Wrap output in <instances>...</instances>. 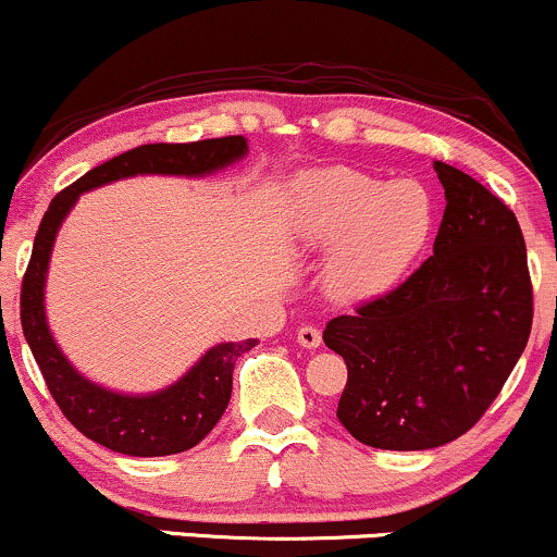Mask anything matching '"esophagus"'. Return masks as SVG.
<instances>
[{"label":"esophagus","mask_w":557,"mask_h":557,"mask_svg":"<svg viewBox=\"0 0 557 557\" xmlns=\"http://www.w3.org/2000/svg\"><path fill=\"white\" fill-rule=\"evenodd\" d=\"M298 345H304V348H319L322 345V332L311 327V324H304L298 330Z\"/></svg>","instance_id":"34e87169"}]
</instances>
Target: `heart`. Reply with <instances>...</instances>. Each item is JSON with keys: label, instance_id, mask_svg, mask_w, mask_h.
<instances>
[{"label": "heart", "instance_id": "b5f03b06", "mask_svg": "<svg viewBox=\"0 0 557 557\" xmlns=\"http://www.w3.org/2000/svg\"><path fill=\"white\" fill-rule=\"evenodd\" d=\"M434 220V198L419 181L322 168L300 175L293 190V233L332 251L327 285L343 300H372L398 285L430 243Z\"/></svg>", "mask_w": 557, "mask_h": 557}]
</instances>
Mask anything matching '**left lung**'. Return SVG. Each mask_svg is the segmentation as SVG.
Returning <instances> with one entry per match:
<instances>
[{
    "mask_svg": "<svg viewBox=\"0 0 557 557\" xmlns=\"http://www.w3.org/2000/svg\"><path fill=\"white\" fill-rule=\"evenodd\" d=\"M445 214L406 283L335 317L324 343L348 382L337 419L380 450H430L482 419L527 348L534 298L519 220L482 183L434 162Z\"/></svg>",
    "mask_w": 557,
    "mask_h": 557,
    "instance_id": "1",
    "label": "left lung"
}]
</instances>
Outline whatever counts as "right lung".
Masks as SVG:
<instances>
[{
    "instance_id": "obj_1",
    "label": "right lung",
    "mask_w": 557,
    "mask_h": 557,
    "mask_svg": "<svg viewBox=\"0 0 557 557\" xmlns=\"http://www.w3.org/2000/svg\"><path fill=\"white\" fill-rule=\"evenodd\" d=\"M246 154L248 144L243 136L194 140V144H146L88 170L49 203L47 214L38 225L34 251H30L28 270L23 277L21 324L30 354H34L60 411L75 430L94 443L136 458L190 450L222 419L230 393H233L235 361L240 354L251 350L257 341L214 345L175 385L159 389V393L125 395L96 385L65 359L47 324L44 285H47L57 230L73 209V203L78 201V196L99 188V185L133 175L203 177L230 168Z\"/></svg>"
}]
</instances>
